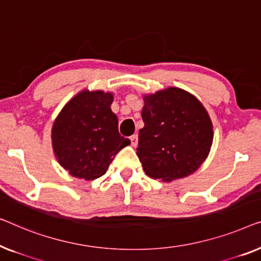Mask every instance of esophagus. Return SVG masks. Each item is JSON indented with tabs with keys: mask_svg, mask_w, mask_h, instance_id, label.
<instances>
[{
	"mask_svg": "<svg viewBox=\"0 0 261 261\" xmlns=\"http://www.w3.org/2000/svg\"><path fill=\"white\" fill-rule=\"evenodd\" d=\"M130 141H131V145L132 146H137L138 144V136L137 135H132L130 137Z\"/></svg>",
	"mask_w": 261,
	"mask_h": 261,
	"instance_id": "1",
	"label": "esophagus"
}]
</instances>
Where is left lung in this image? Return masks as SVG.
I'll list each match as a JSON object with an SVG mask.
<instances>
[{
	"label": "left lung",
	"mask_w": 261,
	"mask_h": 261,
	"mask_svg": "<svg viewBox=\"0 0 261 261\" xmlns=\"http://www.w3.org/2000/svg\"><path fill=\"white\" fill-rule=\"evenodd\" d=\"M137 156L145 174L164 182L186 177L200 168L213 143L207 110L193 94L169 87L144 95Z\"/></svg>",
	"instance_id": "8db88e82"
}]
</instances>
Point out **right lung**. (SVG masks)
<instances>
[{"mask_svg": "<svg viewBox=\"0 0 261 261\" xmlns=\"http://www.w3.org/2000/svg\"><path fill=\"white\" fill-rule=\"evenodd\" d=\"M113 94L84 90L64 106L52 127L53 151L60 166L74 177L95 179L130 144L118 131L111 110Z\"/></svg>", "mask_w": 261, "mask_h": 261, "instance_id": "right-lung-1", "label": "right lung"}]
</instances>
